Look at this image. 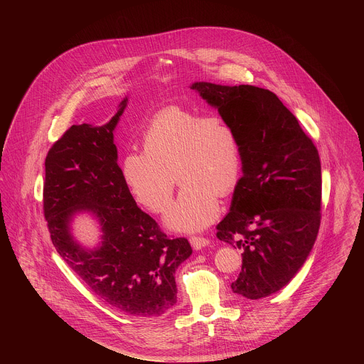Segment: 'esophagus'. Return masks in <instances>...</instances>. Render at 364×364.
<instances>
[{
  "label": "esophagus",
  "mask_w": 364,
  "mask_h": 364,
  "mask_svg": "<svg viewBox=\"0 0 364 364\" xmlns=\"http://www.w3.org/2000/svg\"><path fill=\"white\" fill-rule=\"evenodd\" d=\"M190 243H191V246H193L196 250H200V249H203V247H205V246H209V245H210V240L203 237V236H191V237H190Z\"/></svg>",
  "instance_id": "obj_1"
}]
</instances>
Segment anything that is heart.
Wrapping results in <instances>:
<instances>
[{
  "mask_svg": "<svg viewBox=\"0 0 364 364\" xmlns=\"http://www.w3.org/2000/svg\"><path fill=\"white\" fill-rule=\"evenodd\" d=\"M142 145L144 151H129L121 164L135 200L163 215L178 178L184 188L166 225L186 233L212 225L219 215L218 196H229L240 178L242 151L235 125L220 115L168 107L149 121Z\"/></svg>",
  "mask_w": 364,
  "mask_h": 364,
  "instance_id": "obj_1",
  "label": "heart"
}]
</instances>
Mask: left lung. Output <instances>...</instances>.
<instances>
[{
	"label": "left lung",
	"mask_w": 364,
	"mask_h": 364,
	"mask_svg": "<svg viewBox=\"0 0 364 364\" xmlns=\"http://www.w3.org/2000/svg\"><path fill=\"white\" fill-rule=\"evenodd\" d=\"M196 90L235 125L242 173L218 239L242 252L232 291L269 296L298 274L313 249L321 210L320 155L279 97L250 85L194 82Z\"/></svg>",
	"instance_id": "obj_1"
}]
</instances>
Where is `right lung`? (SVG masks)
I'll list each match as a JSON object with an SVG mask.
<instances>
[{"instance_id":"add662e5","label":"right lung","mask_w":364,"mask_h":364,"mask_svg":"<svg viewBox=\"0 0 364 364\" xmlns=\"http://www.w3.org/2000/svg\"><path fill=\"white\" fill-rule=\"evenodd\" d=\"M127 103L105 125H73L50 148L43 207L58 253L96 296L127 316L155 318L176 305L174 275L193 250L187 239L160 230L122 178L114 131ZM80 213L100 225L95 248L74 239L71 223Z\"/></svg>"}]
</instances>
